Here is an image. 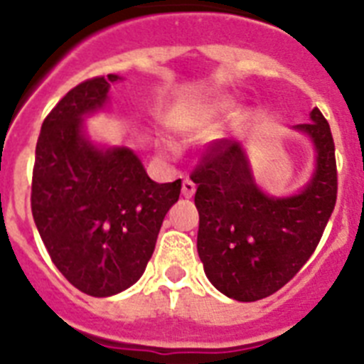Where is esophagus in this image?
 Segmentation results:
<instances>
[{"instance_id":"34e87169","label":"esophagus","mask_w":364,"mask_h":364,"mask_svg":"<svg viewBox=\"0 0 364 364\" xmlns=\"http://www.w3.org/2000/svg\"><path fill=\"white\" fill-rule=\"evenodd\" d=\"M195 191H197V186H195V182L189 178H186L184 184H182V195H184L186 198H191L193 195H195Z\"/></svg>"}]
</instances>
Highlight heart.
<instances>
[{
  "label": "heart",
  "instance_id": "1",
  "mask_svg": "<svg viewBox=\"0 0 364 364\" xmlns=\"http://www.w3.org/2000/svg\"><path fill=\"white\" fill-rule=\"evenodd\" d=\"M231 109V100L217 98L208 100L202 104L195 105L180 120V129L191 136L211 133L217 127V122Z\"/></svg>",
  "mask_w": 364,
  "mask_h": 364
}]
</instances>
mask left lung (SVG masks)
Here are the masks:
<instances>
[{
	"instance_id": "1",
	"label": "left lung",
	"mask_w": 364,
	"mask_h": 364,
	"mask_svg": "<svg viewBox=\"0 0 364 364\" xmlns=\"http://www.w3.org/2000/svg\"><path fill=\"white\" fill-rule=\"evenodd\" d=\"M315 147V171L297 195L269 197L257 186L246 151L220 140L191 173L197 184V250L211 284L253 302L281 290L319 244L337 198L336 146L323 112L294 127Z\"/></svg>"
}]
</instances>
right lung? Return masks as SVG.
<instances>
[{
    "instance_id": "obj_1",
    "label": "right lung",
    "mask_w": 364,
    "mask_h": 364,
    "mask_svg": "<svg viewBox=\"0 0 364 364\" xmlns=\"http://www.w3.org/2000/svg\"><path fill=\"white\" fill-rule=\"evenodd\" d=\"M118 74L70 89L47 114L36 144L31 205L54 266L80 291L109 297L127 290L154 252L182 180L156 184L129 147H100L83 129L104 109Z\"/></svg>"
}]
</instances>
